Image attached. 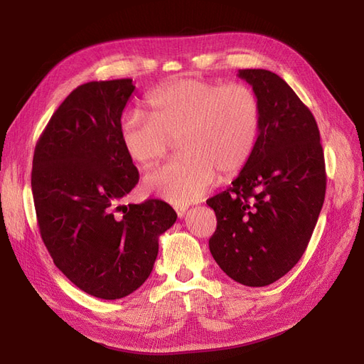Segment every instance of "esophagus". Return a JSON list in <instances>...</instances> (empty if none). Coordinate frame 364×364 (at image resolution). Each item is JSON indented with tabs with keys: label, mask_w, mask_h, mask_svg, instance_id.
<instances>
[{
	"label": "esophagus",
	"mask_w": 364,
	"mask_h": 364,
	"mask_svg": "<svg viewBox=\"0 0 364 364\" xmlns=\"http://www.w3.org/2000/svg\"><path fill=\"white\" fill-rule=\"evenodd\" d=\"M186 209H188L186 206H176V213H178L179 217H183L186 214Z\"/></svg>",
	"instance_id": "34e87169"
}]
</instances>
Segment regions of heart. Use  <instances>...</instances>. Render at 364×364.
Instances as JSON below:
<instances>
[{"label":"heart","mask_w":364,"mask_h":364,"mask_svg":"<svg viewBox=\"0 0 364 364\" xmlns=\"http://www.w3.org/2000/svg\"><path fill=\"white\" fill-rule=\"evenodd\" d=\"M149 117L126 114L119 139L139 168L156 165L179 142L181 158L149 173L146 191L185 206L203 197L215 183L237 176L255 153L262 109L257 92L243 83L178 79L159 86L147 98Z\"/></svg>","instance_id":"b5f03b06"}]
</instances>
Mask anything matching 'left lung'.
Here are the masks:
<instances>
[{"instance_id": "obj_1", "label": "left lung", "mask_w": 364, "mask_h": 364, "mask_svg": "<svg viewBox=\"0 0 364 364\" xmlns=\"http://www.w3.org/2000/svg\"><path fill=\"white\" fill-rule=\"evenodd\" d=\"M257 92L262 123L255 153L226 191L208 199L217 217L209 250L229 278L264 287L301 259L325 200L321 134L278 74L240 70Z\"/></svg>"}]
</instances>
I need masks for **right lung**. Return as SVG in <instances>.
Returning <instances> with one entry per match:
<instances>
[{"label": "right lung", "mask_w": 364, "mask_h": 364, "mask_svg": "<svg viewBox=\"0 0 364 364\" xmlns=\"http://www.w3.org/2000/svg\"><path fill=\"white\" fill-rule=\"evenodd\" d=\"M132 79L90 82L65 98L33 156L39 232L56 267L85 293L121 299L150 277L159 235L178 214L162 200L118 202L139 181L121 146Z\"/></svg>", "instance_id": "add662e5"}]
</instances>
